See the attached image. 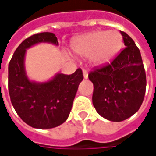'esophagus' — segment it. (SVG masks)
<instances>
[{
    "label": "esophagus",
    "instance_id": "obj_1",
    "mask_svg": "<svg viewBox=\"0 0 156 156\" xmlns=\"http://www.w3.org/2000/svg\"><path fill=\"white\" fill-rule=\"evenodd\" d=\"M82 74H83V78L84 79H87L88 78V72H87V70L83 69L82 70Z\"/></svg>",
    "mask_w": 156,
    "mask_h": 156
}]
</instances>
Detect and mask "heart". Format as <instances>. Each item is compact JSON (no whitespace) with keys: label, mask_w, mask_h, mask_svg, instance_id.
<instances>
[{"label":"heart","mask_w":156,"mask_h":156,"mask_svg":"<svg viewBox=\"0 0 156 156\" xmlns=\"http://www.w3.org/2000/svg\"><path fill=\"white\" fill-rule=\"evenodd\" d=\"M122 47V36L116 30L87 34L72 43V49L75 54L83 57L90 56L91 62L96 65L111 62Z\"/></svg>","instance_id":"heart-1"}]
</instances>
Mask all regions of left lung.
Returning <instances> with one entry per match:
<instances>
[{"label":"left lung","instance_id":"left-lung-1","mask_svg":"<svg viewBox=\"0 0 156 156\" xmlns=\"http://www.w3.org/2000/svg\"><path fill=\"white\" fill-rule=\"evenodd\" d=\"M121 34L126 48L110 64L88 75L94 84V107L111 122L124 121L139 110L147 83L141 52L128 34Z\"/></svg>","mask_w":156,"mask_h":156}]
</instances>
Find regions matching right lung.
<instances>
[{
    "label": "right lung",
    "mask_w": 156,
    "mask_h": 156,
    "mask_svg": "<svg viewBox=\"0 0 156 156\" xmlns=\"http://www.w3.org/2000/svg\"><path fill=\"white\" fill-rule=\"evenodd\" d=\"M39 43L59 44L55 34L49 32L24 40L9 64V92L15 110L24 122L34 129H53L68 119L83 75L78 69L72 75L57 73L47 81H31L25 69V56L27 49Z\"/></svg>",
    "instance_id": "1"
}]
</instances>
